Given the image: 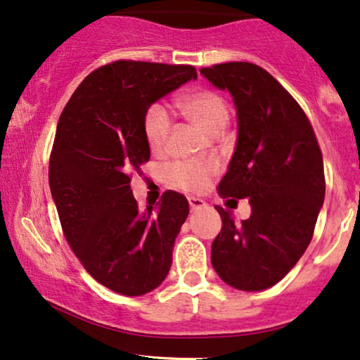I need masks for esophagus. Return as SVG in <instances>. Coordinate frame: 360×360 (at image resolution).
Masks as SVG:
<instances>
[{"label": "esophagus", "mask_w": 360, "mask_h": 360, "mask_svg": "<svg viewBox=\"0 0 360 360\" xmlns=\"http://www.w3.org/2000/svg\"><path fill=\"white\" fill-rule=\"evenodd\" d=\"M188 203H190V210H192V212L200 210V208H205L207 207L205 200H202V198H195V197H190L188 198Z\"/></svg>", "instance_id": "obj_1"}]
</instances>
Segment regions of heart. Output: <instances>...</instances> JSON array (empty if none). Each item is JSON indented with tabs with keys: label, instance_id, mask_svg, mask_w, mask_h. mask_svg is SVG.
<instances>
[{
	"label": "heart",
	"instance_id": "heart-1",
	"mask_svg": "<svg viewBox=\"0 0 360 360\" xmlns=\"http://www.w3.org/2000/svg\"><path fill=\"white\" fill-rule=\"evenodd\" d=\"M176 108L185 118L200 127L207 133H219L230 118L229 101L219 91L210 88H198L180 95L175 100ZM172 131V120L162 106L153 105L145 112L143 136L146 145L155 153L167 148ZM217 173L214 162H188L179 160L165 168V180L170 187L184 192H203Z\"/></svg>",
	"mask_w": 360,
	"mask_h": 360
}]
</instances>
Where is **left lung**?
<instances>
[{"label": "left lung", "mask_w": 360, "mask_h": 360, "mask_svg": "<svg viewBox=\"0 0 360 360\" xmlns=\"http://www.w3.org/2000/svg\"><path fill=\"white\" fill-rule=\"evenodd\" d=\"M200 73L227 88L237 106V148L219 192L252 207L242 224L215 207L221 230L212 265L238 290H264L290 272L312 240L326 195L321 146L294 96L259 65L230 61Z\"/></svg>", "instance_id": "1"}]
</instances>
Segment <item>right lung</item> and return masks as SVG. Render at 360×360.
Segmentation results:
<instances>
[{"instance_id": "add662e5", "label": "right lung", "mask_w": 360, "mask_h": 360, "mask_svg": "<svg viewBox=\"0 0 360 360\" xmlns=\"http://www.w3.org/2000/svg\"><path fill=\"white\" fill-rule=\"evenodd\" d=\"M192 78L190 65L113 61L79 83L58 120L48 179L61 229L86 272L117 294L152 292L170 270L187 198L168 190L140 212L130 181L150 158L145 112Z\"/></svg>"}]
</instances>
